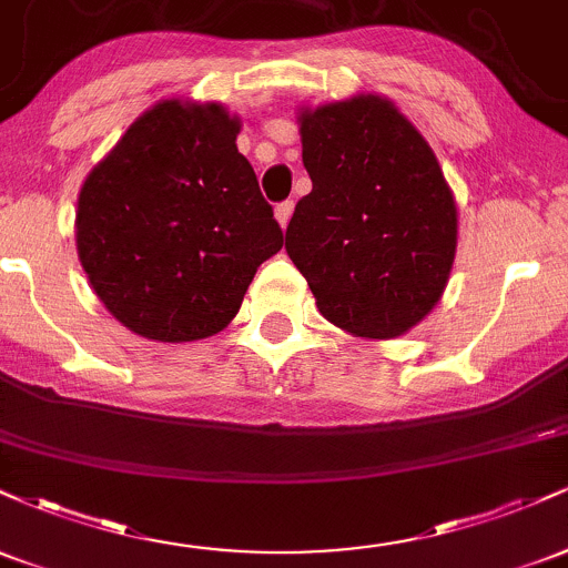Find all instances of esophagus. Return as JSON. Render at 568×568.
<instances>
[{"label": "esophagus", "instance_id": "obj_1", "mask_svg": "<svg viewBox=\"0 0 568 568\" xmlns=\"http://www.w3.org/2000/svg\"><path fill=\"white\" fill-rule=\"evenodd\" d=\"M293 207H296V205H293V200L277 202V205H275V219L280 221V226H283V230L288 226V221L293 216Z\"/></svg>", "mask_w": 568, "mask_h": 568}]
</instances>
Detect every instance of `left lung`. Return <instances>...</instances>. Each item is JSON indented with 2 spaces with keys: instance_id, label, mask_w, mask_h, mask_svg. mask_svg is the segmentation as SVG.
Returning <instances> with one entry per match:
<instances>
[{
  "instance_id": "1",
  "label": "left lung",
  "mask_w": 568,
  "mask_h": 568,
  "mask_svg": "<svg viewBox=\"0 0 568 568\" xmlns=\"http://www.w3.org/2000/svg\"><path fill=\"white\" fill-rule=\"evenodd\" d=\"M312 192L285 251L325 321L393 338L438 304L456 253V205L433 149L379 95L302 112Z\"/></svg>"
}]
</instances>
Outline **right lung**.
I'll return each mask as SVG.
<instances>
[{
	"instance_id": "1",
	"label": "right lung",
	"mask_w": 568,
	"mask_h": 568,
	"mask_svg": "<svg viewBox=\"0 0 568 568\" xmlns=\"http://www.w3.org/2000/svg\"><path fill=\"white\" fill-rule=\"evenodd\" d=\"M216 103L162 101L84 179L77 251L103 306L133 334L194 342L237 315L283 230Z\"/></svg>"
}]
</instances>
